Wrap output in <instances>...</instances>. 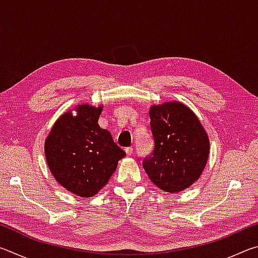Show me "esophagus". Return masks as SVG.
Masks as SVG:
<instances>
[{
    "mask_svg": "<svg viewBox=\"0 0 258 258\" xmlns=\"http://www.w3.org/2000/svg\"><path fill=\"white\" fill-rule=\"evenodd\" d=\"M125 152H126V155H127V156H131V155L133 154V148H131V147L126 148V149H125Z\"/></svg>",
    "mask_w": 258,
    "mask_h": 258,
    "instance_id": "1",
    "label": "esophagus"
}]
</instances>
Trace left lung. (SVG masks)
Masks as SVG:
<instances>
[{
    "instance_id": "8db88e82",
    "label": "left lung",
    "mask_w": 258,
    "mask_h": 258,
    "mask_svg": "<svg viewBox=\"0 0 258 258\" xmlns=\"http://www.w3.org/2000/svg\"><path fill=\"white\" fill-rule=\"evenodd\" d=\"M155 149L142 161L151 182L169 194L192 185L204 172L209 139L198 117L178 101L154 104L149 110Z\"/></svg>"
}]
</instances>
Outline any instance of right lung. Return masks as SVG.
Instances as JSON below:
<instances>
[{
	"mask_svg": "<svg viewBox=\"0 0 258 258\" xmlns=\"http://www.w3.org/2000/svg\"><path fill=\"white\" fill-rule=\"evenodd\" d=\"M102 106L78 104L62 113L45 139L50 172L59 184L82 198L97 195L116 171L125 151L98 124Z\"/></svg>",
	"mask_w": 258,
	"mask_h": 258,
	"instance_id": "obj_1",
	"label": "right lung"
}]
</instances>
